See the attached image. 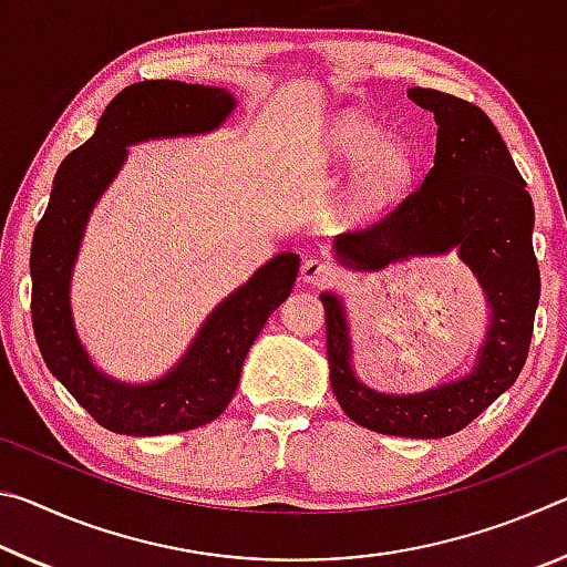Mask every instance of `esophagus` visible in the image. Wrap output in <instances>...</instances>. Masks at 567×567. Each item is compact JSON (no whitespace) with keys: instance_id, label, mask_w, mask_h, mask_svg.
Listing matches in <instances>:
<instances>
[{"instance_id":"34e87169","label":"esophagus","mask_w":567,"mask_h":567,"mask_svg":"<svg viewBox=\"0 0 567 567\" xmlns=\"http://www.w3.org/2000/svg\"><path fill=\"white\" fill-rule=\"evenodd\" d=\"M300 277L310 285H324V282H332L334 277H338V267L328 260H322V257H307V260L302 262Z\"/></svg>"}]
</instances>
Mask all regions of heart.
Returning a JSON list of instances; mask_svg holds the SVG:
<instances>
[{
	"label": "heart",
	"mask_w": 567,
	"mask_h": 567,
	"mask_svg": "<svg viewBox=\"0 0 567 567\" xmlns=\"http://www.w3.org/2000/svg\"><path fill=\"white\" fill-rule=\"evenodd\" d=\"M324 159L332 165H358L348 192V209L354 217L378 215L405 195L412 179V150L405 140L382 137L375 122L344 114L324 137Z\"/></svg>",
	"instance_id": "heart-1"
}]
</instances>
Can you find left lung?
<instances>
[{"instance_id":"1","label":"left lung","mask_w":567,"mask_h":567,"mask_svg":"<svg viewBox=\"0 0 567 567\" xmlns=\"http://www.w3.org/2000/svg\"><path fill=\"white\" fill-rule=\"evenodd\" d=\"M408 97L437 122L435 165L390 213L334 239L344 267L375 272L415 255L457 249L491 305V328L470 375L415 395H388L354 378L350 328L338 295L322 292L330 382L344 415L382 435L445 437L470 425L520 375L540 300L533 252L535 209L501 132L453 94L412 87Z\"/></svg>"}]
</instances>
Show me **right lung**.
Listing matches in <instances>:
<instances>
[{"label":"right lung","instance_id":"right-lung-1","mask_svg":"<svg viewBox=\"0 0 567 567\" xmlns=\"http://www.w3.org/2000/svg\"><path fill=\"white\" fill-rule=\"evenodd\" d=\"M233 110L235 97L219 87L172 80L130 84L107 104L92 137L56 169L30 255L34 338L52 375L112 433L172 435L223 415L237 390L247 350L292 292L300 257L275 255L209 312L175 368L147 385L104 375L76 338L70 307L72 267L92 207L122 169L127 147L213 132Z\"/></svg>","mask_w":567,"mask_h":567}]
</instances>
